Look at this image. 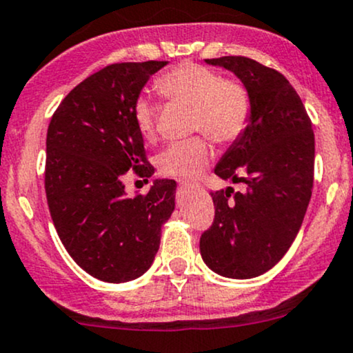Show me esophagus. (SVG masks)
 <instances>
[{
  "label": "esophagus",
  "mask_w": 353,
  "mask_h": 353,
  "mask_svg": "<svg viewBox=\"0 0 353 353\" xmlns=\"http://www.w3.org/2000/svg\"><path fill=\"white\" fill-rule=\"evenodd\" d=\"M178 185H180L181 188H194V185L190 183V181H186V180H178Z\"/></svg>",
  "instance_id": "esophagus-1"
}]
</instances>
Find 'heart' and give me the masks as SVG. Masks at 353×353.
<instances>
[{"label":"heart","instance_id":"1","mask_svg":"<svg viewBox=\"0 0 353 353\" xmlns=\"http://www.w3.org/2000/svg\"><path fill=\"white\" fill-rule=\"evenodd\" d=\"M155 89L170 102L193 109V130H200L218 143L233 142L250 122L251 99L243 84L226 81L205 65L183 62L155 81ZM137 130L147 142L157 137V107L148 95L134 103ZM211 159V147L201 137L172 143L159 157L161 175L194 180Z\"/></svg>","mask_w":353,"mask_h":353}]
</instances>
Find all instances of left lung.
<instances>
[{"mask_svg":"<svg viewBox=\"0 0 353 353\" xmlns=\"http://www.w3.org/2000/svg\"><path fill=\"white\" fill-rule=\"evenodd\" d=\"M205 62L241 81L251 115L214 167L221 180L243 181L246 190L210 193L214 221L201 234V258L219 276L251 279L274 268L299 233L312 194L314 132L301 97L281 72L241 56Z\"/></svg>","mask_w":353,"mask_h":353,"instance_id":"left-lung-1","label":"left lung"}]
</instances>
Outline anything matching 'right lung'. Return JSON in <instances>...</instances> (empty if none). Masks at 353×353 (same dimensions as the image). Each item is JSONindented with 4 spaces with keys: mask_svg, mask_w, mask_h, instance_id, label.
<instances>
[{
    "mask_svg": "<svg viewBox=\"0 0 353 353\" xmlns=\"http://www.w3.org/2000/svg\"><path fill=\"white\" fill-rule=\"evenodd\" d=\"M167 64L107 65L74 87L49 123L44 185L52 223L70 258L103 283H128L150 269L175 210V180L155 178L145 196H128L123 183L130 170L153 175L134 103Z\"/></svg>",
    "mask_w": 353,
    "mask_h": 353,
    "instance_id": "right-lung-1",
    "label": "right lung"
}]
</instances>
